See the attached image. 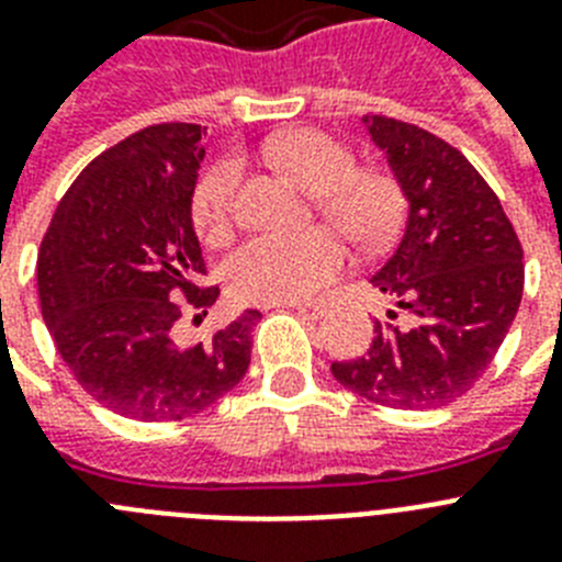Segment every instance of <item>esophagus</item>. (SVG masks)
I'll return each instance as SVG.
<instances>
[{
	"label": "esophagus",
	"instance_id": "obj_1",
	"mask_svg": "<svg viewBox=\"0 0 562 562\" xmlns=\"http://www.w3.org/2000/svg\"><path fill=\"white\" fill-rule=\"evenodd\" d=\"M284 306H292V310H299L301 315H306V318H321V315L327 313V301H292V304H284Z\"/></svg>",
	"mask_w": 562,
	"mask_h": 562
}]
</instances>
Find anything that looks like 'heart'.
Instances as JSON below:
<instances>
[{
	"mask_svg": "<svg viewBox=\"0 0 562 562\" xmlns=\"http://www.w3.org/2000/svg\"><path fill=\"white\" fill-rule=\"evenodd\" d=\"M267 153L318 193L321 213L355 244L386 247L406 218V199L386 170L361 167L352 147L321 131H292L267 142ZM241 165L215 161L193 190V224L210 244L227 238L235 215ZM347 261V247L329 227L299 235H252L227 261V286L244 304H286L318 295Z\"/></svg>",
	"mask_w": 562,
	"mask_h": 562,
	"instance_id": "1",
	"label": "heart"
}]
</instances>
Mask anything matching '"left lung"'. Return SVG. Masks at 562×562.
<instances>
[{"label": "left lung", "instance_id": "obj_1", "mask_svg": "<svg viewBox=\"0 0 562 562\" xmlns=\"http://www.w3.org/2000/svg\"><path fill=\"white\" fill-rule=\"evenodd\" d=\"M409 199V222L372 284L397 304L363 355L335 361L340 386L390 409H438L495 361L522 299V247L501 199L458 147L369 113Z\"/></svg>", "mask_w": 562, "mask_h": 562}]
</instances>
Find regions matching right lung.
I'll return each mask as SVG.
<instances>
[{
    "instance_id": "1",
    "label": "right lung",
    "mask_w": 562,
    "mask_h": 562,
    "mask_svg": "<svg viewBox=\"0 0 562 562\" xmlns=\"http://www.w3.org/2000/svg\"><path fill=\"white\" fill-rule=\"evenodd\" d=\"M204 161L201 124H153L95 156L53 213L36 258L42 318L93 401L158 424L207 409L241 381L258 310L207 340L181 338L218 286L190 204ZM195 315L193 321H199Z\"/></svg>"
}]
</instances>
